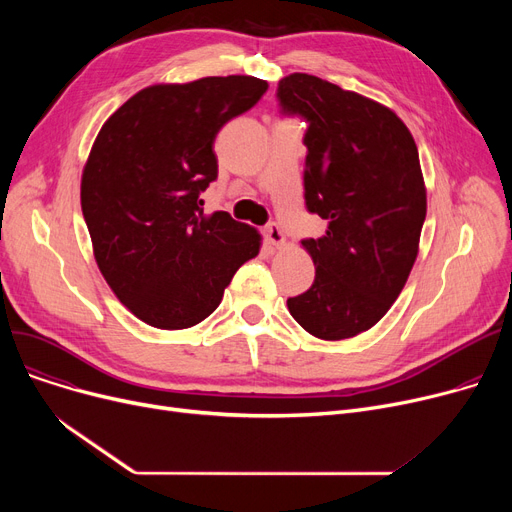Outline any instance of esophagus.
<instances>
[{
	"mask_svg": "<svg viewBox=\"0 0 512 512\" xmlns=\"http://www.w3.org/2000/svg\"><path fill=\"white\" fill-rule=\"evenodd\" d=\"M265 238H267V242H270V247H274V249H280L284 245V232L278 224L265 226Z\"/></svg>",
	"mask_w": 512,
	"mask_h": 512,
	"instance_id": "34e87169",
	"label": "esophagus"
}]
</instances>
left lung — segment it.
<instances>
[{
	"instance_id": "obj_1",
	"label": "left lung",
	"mask_w": 512,
	"mask_h": 512,
	"mask_svg": "<svg viewBox=\"0 0 512 512\" xmlns=\"http://www.w3.org/2000/svg\"><path fill=\"white\" fill-rule=\"evenodd\" d=\"M284 114L307 120L305 203L328 222L303 240L313 286L290 315L321 340L367 332L405 288L419 253L427 195L413 134L390 107L313 74L280 80Z\"/></svg>"
}]
</instances>
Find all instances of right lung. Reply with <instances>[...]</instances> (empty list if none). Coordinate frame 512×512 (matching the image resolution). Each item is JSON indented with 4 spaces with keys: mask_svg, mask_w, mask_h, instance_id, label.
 Here are the masks:
<instances>
[{
    "mask_svg": "<svg viewBox=\"0 0 512 512\" xmlns=\"http://www.w3.org/2000/svg\"><path fill=\"white\" fill-rule=\"evenodd\" d=\"M265 91L238 74L151 85L97 134L80 180L93 255L120 303L153 328L197 326L261 249L255 228L205 215L201 193L218 178L215 134Z\"/></svg>",
    "mask_w": 512,
    "mask_h": 512,
    "instance_id": "add662e5",
    "label": "right lung"
}]
</instances>
